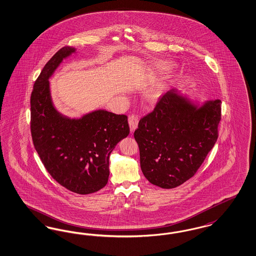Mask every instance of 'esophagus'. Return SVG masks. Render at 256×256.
<instances>
[{
	"label": "esophagus",
	"instance_id": "obj_1",
	"mask_svg": "<svg viewBox=\"0 0 256 256\" xmlns=\"http://www.w3.org/2000/svg\"><path fill=\"white\" fill-rule=\"evenodd\" d=\"M138 123H139V118H138L137 115L132 114L128 117V124H130V128L132 132H133L137 128Z\"/></svg>",
	"mask_w": 256,
	"mask_h": 256
}]
</instances>
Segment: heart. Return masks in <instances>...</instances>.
<instances>
[{
    "label": "heart",
    "mask_w": 256,
    "mask_h": 256,
    "mask_svg": "<svg viewBox=\"0 0 256 256\" xmlns=\"http://www.w3.org/2000/svg\"><path fill=\"white\" fill-rule=\"evenodd\" d=\"M158 93H159V90H158L157 88H150V90L148 92V93H146V97H148V99L152 100V99H155V98L157 97Z\"/></svg>",
    "instance_id": "b5f03b06"
}]
</instances>
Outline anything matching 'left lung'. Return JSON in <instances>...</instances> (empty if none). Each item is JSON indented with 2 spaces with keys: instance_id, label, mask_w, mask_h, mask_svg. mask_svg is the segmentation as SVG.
Masks as SVG:
<instances>
[{
  "instance_id": "left-lung-1",
  "label": "left lung",
  "mask_w": 256,
  "mask_h": 256,
  "mask_svg": "<svg viewBox=\"0 0 256 256\" xmlns=\"http://www.w3.org/2000/svg\"><path fill=\"white\" fill-rule=\"evenodd\" d=\"M221 100H206L176 88L166 92L134 132L144 177L162 188L192 178L214 148Z\"/></svg>"
}]
</instances>
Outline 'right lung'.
Masks as SVG:
<instances>
[{"label": "right lung", "mask_w": 256, "mask_h": 256, "mask_svg": "<svg viewBox=\"0 0 256 256\" xmlns=\"http://www.w3.org/2000/svg\"><path fill=\"white\" fill-rule=\"evenodd\" d=\"M77 52L62 48L44 66L31 94V135L52 177L72 192L90 194L108 181L110 155L130 134L128 117L99 108L72 118L52 101L50 79L64 60Z\"/></svg>", "instance_id": "add662e5"}]
</instances>
